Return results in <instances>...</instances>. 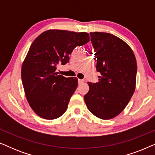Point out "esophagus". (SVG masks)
<instances>
[{
	"label": "esophagus",
	"instance_id": "esophagus-1",
	"mask_svg": "<svg viewBox=\"0 0 155 155\" xmlns=\"http://www.w3.org/2000/svg\"><path fill=\"white\" fill-rule=\"evenodd\" d=\"M82 82H84V80H80V79H78V84H82Z\"/></svg>",
	"mask_w": 155,
	"mask_h": 155
}]
</instances>
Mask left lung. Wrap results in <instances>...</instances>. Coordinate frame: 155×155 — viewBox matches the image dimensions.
Segmentation results:
<instances>
[{
  "mask_svg": "<svg viewBox=\"0 0 155 155\" xmlns=\"http://www.w3.org/2000/svg\"><path fill=\"white\" fill-rule=\"evenodd\" d=\"M99 82H88L84 99L91 113L101 119L116 117L124 111L135 92L137 63L133 50L111 34L90 32Z\"/></svg>",
  "mask_w": 155,
  "mask_h": 155,
  "instance_id": "1",
  "label": "left lung"
}]
</instances>
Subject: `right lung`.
Segmentation results:
<instances>
[{
	"instance_id": "obj_1",
	"label": "right lung",
	"mask_w": 155,
	"mask_h": 155,
	"mask_svg": "<svg viewBox=\"0 0 155 155\" xmlns=\"http://www.w3.org/2000/svg\"><path fill=\"white\" fill-rule=\"evenodd\" d=\"M89 41L87 32L49 29L31 44L23 61L21 77L27 101L40 117L56 119L67 110L78 78L58 75L57 65L67 63L74 48Z\"/></svg>"
}]
</instances>
